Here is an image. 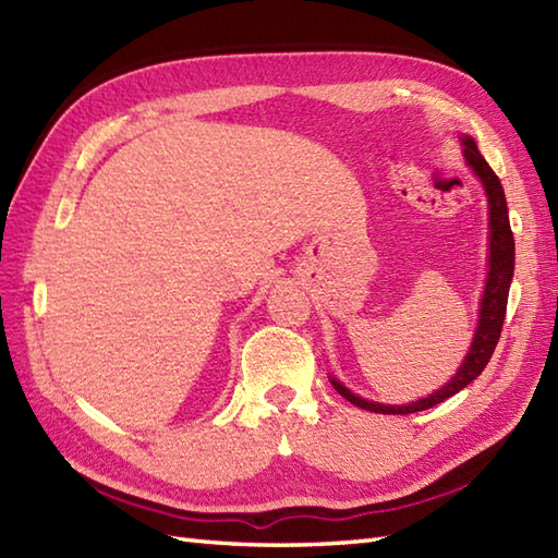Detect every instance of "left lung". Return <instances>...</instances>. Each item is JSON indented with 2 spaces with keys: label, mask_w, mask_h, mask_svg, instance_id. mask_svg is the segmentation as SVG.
I'll return each mask as SVG.
<instances>
[{
  "label": "left lung",
  "mask_w": 558,
  "mask_h": 558,
  "mask_svg": "<svg viewBox=\"0 0 558 558\" xmlns=\"http://www.w3.org/2000/svg\"><path fill=\"white\" fill-rule=\"evenodd\" d=\"M462 146H465V158L472 165V170L477 172L482 180L484 189H487V198H489V278H487V288H484V298H482V310H480V326H477V336L472 340V348L468 352L465 362L458 369V374L450 378V381L438 388L436 393L429 398H422L417 402H410V405H381V402H369L360 396L350 393V390L333 381L336 390L348 398L352 405H357L362 410L378 412V414H410V412H422L429 410L438 402H444L446 398L456 396L458 390L465 388L470 381L484 372V366L492 360L494 348L499 345L501 338V328H504V318H506V304H508V290H511V278H513V264H515V242H513V232H511V222H508V206H506V194L501 180L496 177V172L489 168V162L482 158V153L477 150V144L470 136L462 138Z\"/></svg>",
  "instance_id": "8db88e82"
}]
</instances>
